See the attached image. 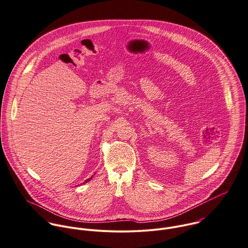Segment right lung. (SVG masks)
I'll return each instance as SVG.
<instances>
[{"label": "right lung", "mask_w": 248, "mask_h": 248, "mask_svg": "<svg viewBox=\"0 0 248 248\" xmlns=\"http://www.w3.org/2000/svg\"><path fill=\"white\" fill-rule=\"evenodd\" d=\"M92 178H93V177H91V178H89V179H88V180H86V181H85V182H84V183H83V184H86V183H88V182H90V181H91V179H92Z\"/></svg>", "instance_id": "right-lung-1"}]
</instances>
